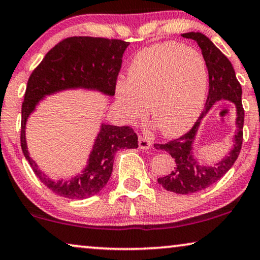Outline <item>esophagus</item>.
Returning a JSON list of instances; mask_svg holds the SVG:
<instances>
[{"label": "esophagus", "mask_w": 260, "mask_h": 260, "mask_svg": "<svg viewBox=\"0 0 260 260\" xmlns=\"http://www.w3.org/2000/svg\"><path fill=\"white\" fill-rule=\"evenodd\" d=\"M139 147L141 150H148L151 147V141L146 137L139 136Z\"/></svg>", "instance_id": "esophagus-1"}]
</instances>
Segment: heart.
I'll return each mask as SVG.
<instances>
[{
    "instance_id": "obj_1",
    "label": "heart",
    "mask_w": 260,
    "mask_h": 260,
    "mask_svg": "<svg viewBox=\"0 0 260 260\" xmlns=\"http://www.w3.org/2000/svg\"><path fill=\"white\" fill-rule=\"evenodd\" d=\"M208 88V70L199 52L169 41L137 53L127 71V81L115 86L117 106L129 121L146 116L162 136L188 131L200 115Z\"/></svg>"
}]
</instances>
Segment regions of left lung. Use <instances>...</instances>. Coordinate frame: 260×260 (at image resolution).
<instances>
[{
	"label": "left lung",
	"mask_w": 260,
	"mask_h": 260,
	"mask_svg": "<svg viewBox=\"0 0 260 260\" xmlns=\"http://www.w3.org/2000/svg\"><path fill=\"white\" fill-rule=\"evenodd\" d=\"M183 38L195 40L201 48L205 58L209 75V92L207 96L203 112L191 129L177 139L166 144H154L158 150L166 151L175 159L174 170L168 176L158 178V183L162 188L181 195L192 193L207 189L226 175L239 157L243 146V128L245 112L241 103L243 89L235 76V71L228 58L207 38L199 32L182 34ZM220 99H228L237 107V126L235 136V147L226 158L214 167H201L197 164L191 153V145L194 137L200 119L209 111L212 105Z\"/></svg>",
	"instance_id": "obj_1"
}]
</instances>
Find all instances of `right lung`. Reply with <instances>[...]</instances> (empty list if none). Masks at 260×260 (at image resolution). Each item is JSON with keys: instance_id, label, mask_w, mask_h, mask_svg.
<instances>
[{"instance_id": "right-lung-1", "label": "right lung", "mask_w": 260, "mask_h": 260, "mask_svg": "<svg viewBox=\"0 0 260 260\" xmlns=\"http://www.w3.org/2000/svg\"><path fill=\"white\" fill-rule=\"evenodd\" d=\"M127 41L94 37H70L47 52L30 74L21 108V148L34 174L57 195L83 200L101 191L113 172L114 155L121 148H137L138 136L129 126L102 124L83 174L70 181H51L30 159L26 145L25 128L29 114L44 96L64 89H98L115 94Z\"/></svg>"}]
</instances>
